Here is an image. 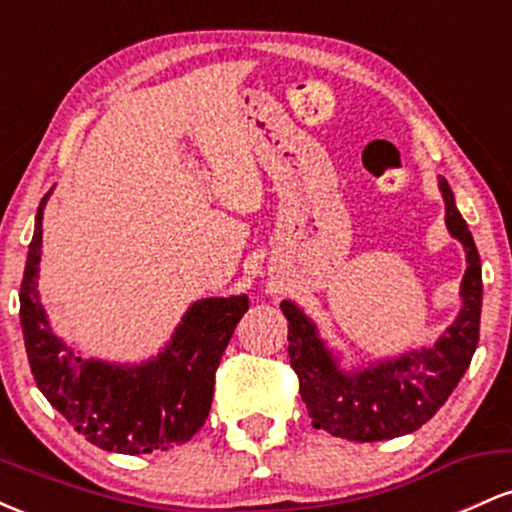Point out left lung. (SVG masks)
Returning <instances> with one entry per match:
<instances>
[{
  "mask_svg": "<svg viewBox=\"0 0 512 512\" xmlns=\"http://www.w3.org/2000/svg\"><path fill=\"white\" fill-rule=\"evenodd\" d=\"M445 223L467 250L462 310L436 346L409 351L356 373H342L317 337L315 325L291 301L281 303L289 320V358L298 390L315 428L356 443L390 440L416 431L443 407L479 344L481 260L467 221L455 207L448 180L440 178Z\"/></svg>",
  "mask_w": 512,
  "mask_h": 512,
  "instance_id": "obj_1",
  "label": "left lung"
}]
</instances>
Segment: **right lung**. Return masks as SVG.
<instances>
[{
  "label": "right lung",
  "instance_id": "1",
  "mask_svg": "<svg viewBox=\"0 0 512 512\" xmlns=\"http://www.w3.org/2000/svg\"><path fill=\"white\" fill-rule=\"evenodd\" d=\"M48 195L35 216L19 293L23 342L35 383L52 407L98 448L144 455L185 443L207 421L216 368L248 310V296L197 301L166 351L142 366L84 361L52 334L38 301L35 276Z\"/></svg>",
  "mask_w": 512,
  "mask_h": 512
}]
</instances>
